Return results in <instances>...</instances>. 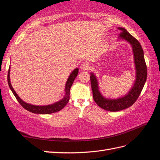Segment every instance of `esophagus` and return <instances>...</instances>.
<instances>
[{"mask_svg": "<svg viewBox=\"0 0 160 160\" xmlns=\"http://www.w3.org/2000/svg\"><path fill=\"white\" fill-rule=\"evenodd\" d=\"M90 68V64L88 62H84L81 63L80 68L82 70H88Z\"/></svg>", "mask_w": 160, "mask_h": 160, "instance_id": "obj_1", "label": "esophagus"}]
</instances>
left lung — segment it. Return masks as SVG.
Returning <instances> with one entry per match:
<instances>
[{
	"label": "left lung",
	"instance_id": "1",
	"mask_svg": "<svg viewBox=\"0 0 160 160\" xmlns=\"http://www.w3.org/2000/svg\"><path fill=\"white\" fill-rule=\"evenodd\" d=\"M118 29L122 31L119 36L120 40L128 42L133 49L136 76V81L131 89L128 94L124 97L116 99L106 98L99 91L97 77L94 73H90L91 86L94 100L99 107L109 112H118L131 107L139 97L147 77V68L144 60V51L140 42L125 29L118 27Z\"/></svg>",
	"mask_w": 160,
	"mask_h": 160
}]
</instances>
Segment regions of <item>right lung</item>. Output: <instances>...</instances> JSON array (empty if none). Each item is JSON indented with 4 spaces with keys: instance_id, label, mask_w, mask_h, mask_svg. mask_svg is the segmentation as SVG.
<instances>
[{
    "instance_id": "right-lung-1",
    "label": "right lung",
    "mask_w": 160,
    "mask_h": 160,
    "mask_svg": "<svg viewBox=\"0 0 160 160\" xmlns=\"http://www.w3.org/2000/svg\"><path fill=\"white\" fill-rule=\"evenodd\" d=\"M78 72H79V69L75 68L74 69L68 77V80L66 81V87H65V96L62 100L59 101L58 102H56L55 103L51 104V105H31L29 103H27L23 101L22 99H21L19 96L16 94L15 90H13V88L10 82V67L8 70V85L10 88V90H12L13 94L15 96L16 98L17 101L19 102V103L22 106V107L27 109V111L31 112L34 113H40V114H48V113H52L57 112H59L60 110L62 109L63 108L65 107L66 104L68 103L70 99V88L72 86V85L74 82V79L77 77Z\"/></svg>"
}]
</instances>
